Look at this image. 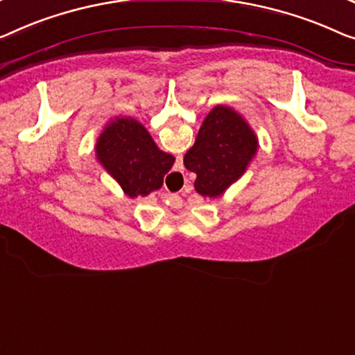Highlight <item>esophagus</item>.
Masks as SVG:
<instances>
[{"mask_svg":"<svg viewBox=\"0 0 355 355\" xmlns=\"http://www.w3.org/2000/svg\"><path fill=\"white\" fill-rule=\"evenodd\" d=\"M187 182H188V180H187Z\"/></svg>","mask_w":355,"mask_h":355,"instance_id":"obj_1","label":"esophagus"}]
</instances>
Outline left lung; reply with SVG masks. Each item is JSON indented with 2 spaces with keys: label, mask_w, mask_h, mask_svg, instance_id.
Segmentation results:
<instances>
[{
  "label": "left lung",
  "mask_w": 355,
  "mask_h": 355,
  "mask_svg": "<svg viewBox=\"0 0 355 355\" xmlns=\"http://www.w3.org/2000/svg\"><path fill=\"white\" fill-rule=\"evenodd\" d=\"M258 146L255 130L244 116L226 105L211 108L183 157L184 167L196 173V191L202 198L223 194L247 172Z\"/></svg>",
  "instance_id": "1"
}]
</instances>
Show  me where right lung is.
<instances>
[{
  "instance_id": "right-lung-1",
  "label": "right lung",
  "mask_w": 355,
  "mask_h": 355,
  "mask_svg": "<svg viewBox=\"0 0 355 355\" xmlns=\"http://www.w3.org/2000/svg\"><path fill=\"white\" fill-rule=\"evenodd\" d=\"M95 156L129 198H145L164 183L175 157L157 148L146 127L130 116H116L95 141Z\"/></svg>"
}]
</instances>
